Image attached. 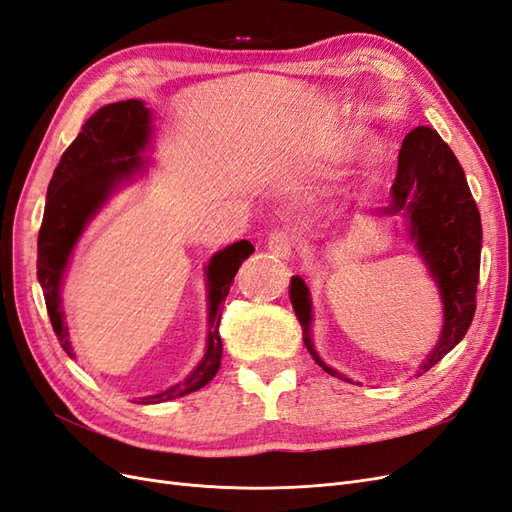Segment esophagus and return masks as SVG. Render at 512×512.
I'll list each match as a JSON object with an SVG mask.
<instances>
[{
    "mask_svg": "<svg viewBox=\"0 0 512 512\" xmlns=\"http://www.w3.org/2000/svg\"><path fill=\"white\" fill-rule=\"evenodd\" d=\"M267 247H269V252H273L275 256L290 258L294 252V237L288 230H275L269 235Z\"/></svg>",
    "mask_w": 512,
    "mask_h": 512,
    "instance_id": "34e87169",
    "label": "esophagus"
}]
</instances>
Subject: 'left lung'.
Segmentation results:
<instances>
[{"label": "left lung", "instance_id": "left-lung-1", "mask_svg": "<svg viewBox=\"0 0 512 512\" xmlns=\"http://www.w3.org/2000/svg\"><path fill=\"white\" fill-rule=\"evenodd\" d=\"M404 211L410 222V237L418 252L427 260L431 275L436 277L444 303V329L438 346L421 365L429 371L451 352L468 333L476 312V288L480 273V243L483 226L476 200L468 188L466 175L440 134L418 126L401 145L397 158V175L391 185V205L380 213ZM290 303L303 331V342L316 363L331 376L335 369L324 365L312 346L309 322H312V299L299 275L290 282ZM350 382L348 378L339 376Z\"/></svg>", "mask_w": 512, "mask_h": 512}]
</instances>
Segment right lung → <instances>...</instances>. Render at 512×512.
<instances>
[{"mask_svg":"<svg viewBox=\"0 0 512 512\" xmlns=\"http://www.w3.org/2000/svg\"><path fill=\"white\" fill-rule=\"evenodd\" d=\"M149 136V108L141 100L113 102L91 115L79 136L61 156L46 192L44 218L38 232V280L44 292L46 312L61 346L72 356L68 327L61 312L59 286L74 243L85 224L94 218L119 179L141 166V149ZM254 252L250 241H237L218 252L207 267L209 280V339L207 354L192 374L168 391L143 397L141 404H160L194 393L218 374L222 361L220 318L228 290L241 262Z\"/></svg>","mask_w":512,"mask_h":512,"instance_id":"obj_1","label":"right lung"}]
</instances>
